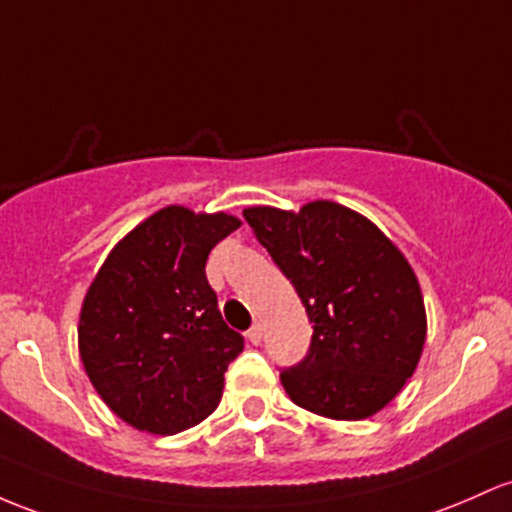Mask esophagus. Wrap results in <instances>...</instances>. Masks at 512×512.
I'll list each match as a JSON object with an SVG mask.
<instances>
[{
	"label": "esophagus",
	"instance_id": "obj_1",
	"mask_svg": "<svg viewBox=\"0 0 512 512\" xmlns=\"http://www.w3.org/2000/svg\"><path fill=\"white\" fill-rule=\"evenodd\" d=\"M245 335H247V340L252 342V345H260V342H262V325L255 323L250 330H247Z\"/></svg>",
	"mask_w": 512,
	"mask_h": 512
}]
</instances>
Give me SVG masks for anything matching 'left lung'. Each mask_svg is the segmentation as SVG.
I'll use <instances>...</instances> for the list:
<instances>
[{
	"label": "left lung",
	"mask_w": 512,
	"mask_h": 512,
	"mask_svg": "<svg viewBox=\"0 0 512 512\" xmlns=\"http://www.w3.org/2000/svg\"><path fill=\"white\" fill-rule=\"evenodd\" d=\"M313 323L308 355L282 369L291 401L335 420L386 406L423 355L425 303L411 265L369 218L335 201L243 211Z\"/></svg>",
	"instance_id": "obj_1"
}]
</instances>
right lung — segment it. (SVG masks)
I'll return each mask as SVG.
<instances>
[{
	"instance_id": "1",
	"label": "right lung",
	"mask_w": 512,
	"mask_h": 512,
	"mask_svg": "<svg viewBox=\"0 0 512 512\" xmlns=\"http://www.w3.org/2000/svg\"><path fill=\"white\" fill-rule=\"evenodd\" d=\"M235 228L228 213L167 206L109 252L89 286L77 328L84 372L133 428L174 435L216 411L245 340L221 318L206 260Z\"/></svg>"
}]
</instances>
